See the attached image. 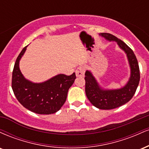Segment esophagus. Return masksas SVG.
<instances>
[{"label":"esophagus","mask_w":149,"mask_h":149,"mask_svg":"<svg viewBox=\"0 0 149 149\" xmlns=\"http://www.w3.org/2000/svg\"><path fill=\"white\" fill-rule=\"evenodd\" d=\"M85 67L83 66H80L76 70V74L77 77H82L84 76Z\"/></svg>","instance_id":"esophagus-1"}]
</instances>
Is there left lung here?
<instances>
[{"mask_svg":"<svg viewBox=\"0 0 149 149\" xmlns=\"http://www.w3.org/2000/svg\"><path fill=\"white\" fill-rule=\"evenodd\" d=\"M101 35L109 41H116L121 49L127 54L131 68V76L127 84L119 90H103L97 84L92 73L85 72V93L93 106L100 109L109 110L118 108L129 102L134 96L140 80L139 64L134 52L127 44L115 36L108 33Z\"/></svg>","mask_w":149,"mask_h":149,"instance_id":"obj_1","label":"left lung"}]
</instances>
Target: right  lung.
<instances>
[{
  "instance_id": "add662e5",
  "label": "right lung",
  "mask_w": 149,
  "mask_h": 149,
  "mask_svg": "<svg viewBox=\"0 0 149 149\" xmlns=\"http://www.w3.org/2000/svg\"><path fill=\"white\" fill-rule=\"evenodd\" d=\"M26 46L15 63L12 76V88L17 100L31 111L38 114L54 113L66 102L69 89L76 79V73L59 74L42 83H33L26 80L19 67Z\"/></svg>"
}]
</instances>
